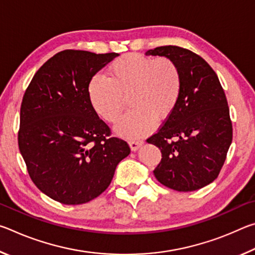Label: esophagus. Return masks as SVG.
<instances>
[{"label": "esophagus", "mask_w": 255, "mask_h": 255, "mask_svg": "<svg viewBox=\"0 0 255 255\" xmlns=\"http://www.w3.org/2000/svg\"><path fill=\"white\" fill-rule=\"evenodd\" d=\"M143 144H144L143 140L131 139L130 141H129V146H130V148H131V150H133V152H135V150H137L138 148H139Z\"/></svg>", "instance_id": "34e87169"}]
</instances>
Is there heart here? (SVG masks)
Returning <instances> with one entry per match:
<instances>
[{
    "instance_id": "heart-1",
    "label": "heart",
    "mask_w": 255,
    "mask_h": 255,
    "mask_svg": "<svg viewBox=\"0 0 255 255\" xmlns=\"http://www.w3.org/2000/svg\"><path fill=\"white\" fill-rule=\"evenodd\" d=\"M182 89V77L173 60L127 54L116 58L107 68V77L96 75L88 84L93 110L107 123H117L126 98L131 109L118 124L117 131L137 138L148 133L156 119L171 116Z\"/></svg>"
}]
</instances>
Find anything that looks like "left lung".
Listing matches in <instances>:
<instances>
[{"instance_id": "left-lung-1", "label": "left lung", "mask_w": 255, "mask_h": 255, "mask_svg": "<svg viewBox=\"0 0 255 255\" xmlns=\"http://www.w3.org/2000/svg\"><path fill=\"white\" fill-rule=\"evenodd\" d=\"M146 55L165 56L178 65L182 89L173 112L147 143L161 149L154 175L176 191H195L213 182L225 163L233 126L225 92L215 71L193 51L162 46Z\"/></svg>"}]
</instances>
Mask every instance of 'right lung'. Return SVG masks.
<instances>
[{"mask_svg":"<svg viewBox=\"0 0 255 255\" xmlns=\"http://www.w3.org/2000/svg\"><path fill=\"white\" fill-rule=\"evenodd\" d=\"M117 53L59 51L42 65L25 90L18 144L36 187L64 205L91 201L109 187L127 141L90 103L88 84Z\"/></svg>","mask_w":255,"mask_h":255,"instance_id":"1","label":"right lung"}]
</instances>
